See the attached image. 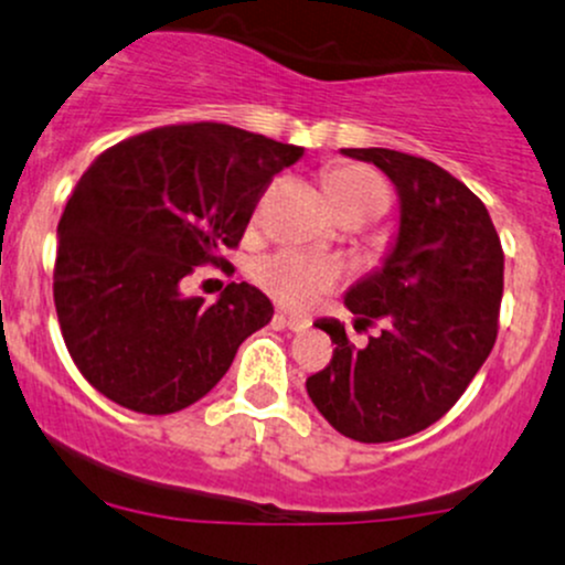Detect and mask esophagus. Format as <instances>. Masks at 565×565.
<instances>
[{
    "label": "esophagus",
    "mask_w": 565,
    "mask_h": 565,
    "mask_svg": "<svg viewBox=\"0 0 565 565\" xmlns=\"http://www.w3.org/2000/svg\"><path fill=\"white\" fill-rule=\"evenodd\" d=\"M276 322L284 324V328L292 330V332H306L308 328H311V322H308V319L292 317V313H284V311L276 313Z\"/></svg>",
    "instance_id": "obj_1"
}]
</instances>
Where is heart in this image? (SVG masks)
Returning <instances> with one entry per match:
<instances>
[{
  "label": "heart",
  "mask_w": 565,
  "mask_h": 565,
  "mask_svg": "<svg viewBox=\"0 0 565 565\" xmlns=\"http://www.w3.org/2000/svg\"><path fill=\"white\" fill-rule=\"evenodd\" d=\"M330 205L341 216L373 218L387 211L390 189L384 178L362 164H335L322 175ZM254 278L265 292L289 308H308L341 278L335 263L313 259L298 252H281L254 267Z\"/></svg>",
  "instance_id": "obj_1"
}]
</instances>
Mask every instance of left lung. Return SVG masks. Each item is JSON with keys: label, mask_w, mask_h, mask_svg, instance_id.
<instances>
[{"label": "left lung", "mask_w": 565, "mask_h": 565, "mask_svg": "<svg viewBox=\"0 0 565 565\" xmlns=\"http://www.w3.org/2000/svg\"><path fill=\"white\" fill-rule=\"evenodd\" d=\"M341 153L376 164L401 207L382 265L343 295L354 328L382 319L384 330L354 349L343 322L317 319L335 352L306 390L347 438L397 441L441 419L484 365L503 295L501 237L482 200L438 164L390 148Z\"/></svg>", "instance_id": "left-lung-1"}]
</instances>
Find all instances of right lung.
<instances>
[{
    "label": "right lung",
    "instance_id": "right-lung-1",
    "mask_svg": "<svg viewBox=\"0 0 565 565\" xmlns=\"http://www.w3.org/2000/svg\"><path fill=\"white\" fill-rule=\"evenodd\" d=\"M300 146L230 124H178L124 140L81 175L58 222L53 300L78 371L113 403L173 414L207 395L237 347L273 319L252 284L189 298L198 265H224L270 178Z\"/></svg>",
    "mask_w": 565,
    "mask_h": 565
}]
</instances>
